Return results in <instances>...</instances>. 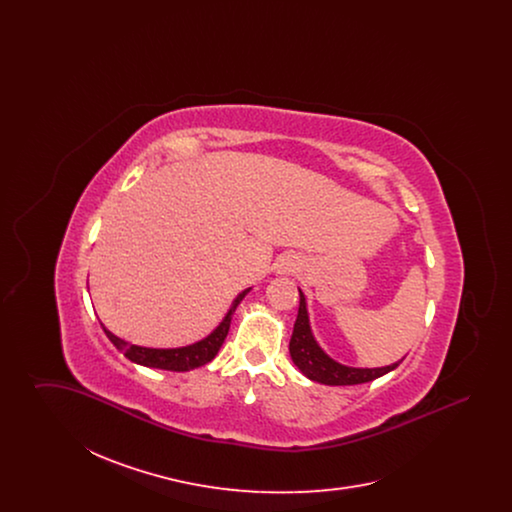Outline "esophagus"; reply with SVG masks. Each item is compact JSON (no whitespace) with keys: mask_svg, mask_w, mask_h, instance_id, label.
<instances>
[{"mask_svg":"<svg viewBox=\"0 0 512 512\" xmlns=\"http://www.w3.org/2000/svg\"><path fill=\"white\" fill-rule=\"evenodd\" d=\"M288 268H295V263H288Z\"/></svg>","mask_w":512,"mask_h":512,"instance_id":"esophagus-1","label":"esophagus"}]
</instances>
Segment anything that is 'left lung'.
<instances>
[{
    "label": "left lung",
    "mask_w": 512,
    "mask_h": 512,
    "mask_svg": "<svg viewBox=\"0 0 512 512\" xmlns=\"http://www.w3.org/2000/svg\"><path fill=\"white\" fill-rule=\"evenodd\" d=\"M290 355L295 366L313 382H320L326 386H355L372 382L384 374H388L399 363L382 368H351L332 361L313 338L309 315L305 305V295L299 292V311L293 324L292 340H290Z\"/></svg>",
    "instance_id": "1"
}]
</instances>
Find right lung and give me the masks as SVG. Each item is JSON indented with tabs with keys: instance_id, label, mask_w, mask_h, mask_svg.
<instances>
[{
	"instance_id": "obj_1",
	"label": "right lung",
	"mask_w": 512,
	"mask_h": 512,
	"mask_svg": "<svg viewBox=\"0 0 512 512\" xmlns=\"http://www.w3.org/2000/svg\"><path fill=\"white\" fill-rule=\"evenodd\" d=\"M245 292L240 293L228 315L220 322L219 326L205 338V340L197 341L194 345L188 347H178V349H149V347H140V345H132L126 341L117 338L115 334H111L105 326L103 332L107 334V338L111 343L122 351V355L126 359H130L132 363L138 365L151 366V368H163V370H172V372H184V370H194L197 366L207 365L209 361L215 359V355L219 353L220 345L226 340L228 330H230V322H232V315L238 307V303L245 297Z\"/></svg>"
}]
</instances>
